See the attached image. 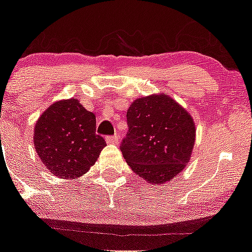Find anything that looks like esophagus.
Instances as JSON below:
<instances>
[{"label":"esophagus","instance_id":"34e87169","mask_svg":"<svg viewBox=\"0 0 252 252\" xmlns=\"http://www.w3.org/2000/svg\"><path fill=\"white\" fill-rule=\"evenodd\" d=\"M106 141L108 142V144H117L118 142V135H113V136H107L106 138Z\"/></svg>","mask_w":252,"mask_h":252}]
</instances>
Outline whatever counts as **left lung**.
Masks as SVG:
<instances>
[{"mask_svg":"<svg viewBox=\"0 0 252 252\" xmlns=\"http://www.w3.org/2000/svg\"><path fill=\"white\" fill-rule=\"evenodd\" d=\"M128 133L121 150L131 171L151 184H163L184 169L194 147L195 123L169 96L136 98L126 112Z\"/></svg>","mask_w":252,"mask_h":252,"instance_id":"1","label":"left lung"}]
</instances>
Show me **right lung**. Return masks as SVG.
<instances>
[{"label":"right lung","mask_w":252,"mask_h":252,"mask_svg":"<svg viewBox=\"0 0 252 252\" xmlns=\"http://www.w3.org/2000/svg\"><path fill=\"white\" fill-rule=\"evenodd\" d=\"M37 156L51 173L75 179L89 171L106 146L96 134V117L79 100L57 101L37 119L34 129Z\"/></svg>","instance_id":"right-lung-1"}]
</instances>
